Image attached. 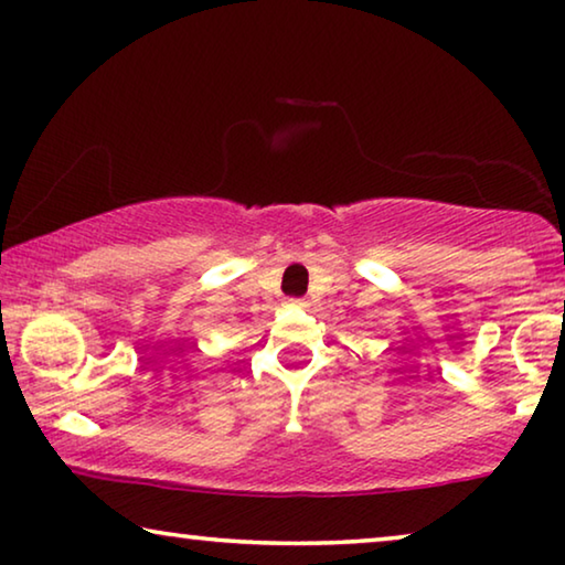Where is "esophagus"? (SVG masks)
Returning a JSON list of instances; mask_svg holds the SVG:
<instances>
[{
	"label": "esophagus",
	"mask_w": 565,
	"mask_h": 565,
	"mask_svg": "<svg viewBox=\"0 0 565 565\" xmlns=\"http://www.w3.org/2000/svg\"><path fill=\"white\" fill-rule=\"evenodd\" d=\"M290 302H292V306H298V308H306V306H308V302L302 300V298H292Z\"/></svg>",
	"instance_id": "1"
}]
</instances>
